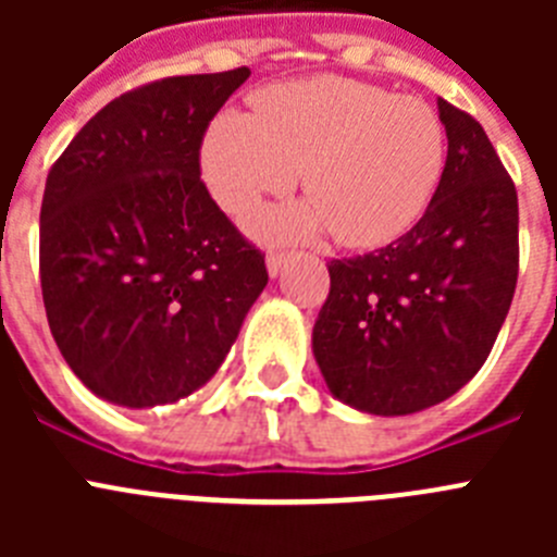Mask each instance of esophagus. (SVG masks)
I'll list each match as a JSON object with an SVG mask.
<instances>
[{
    "instance_id": "34e87169",
    "label": "esophagus",
    "mask_w": 557,
    "mask_h": 557,
    "mask_svg": "<svg viewBox=\"0 0 557 557\" xmlns=\"http://www.w3.org/2000/svg\"><path fill=\"white\" fill-rule=\"evenodd\" d=\"M289 259V253H284V250H270L268 253V273L270 275H278L282 273V268H284V262H287Z\"/></svg>"
}]
</instances>
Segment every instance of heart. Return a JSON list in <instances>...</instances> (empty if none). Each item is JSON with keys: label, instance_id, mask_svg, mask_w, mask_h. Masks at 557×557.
Masks as SVG:
<instances>
[{"label": "heart", "instance_id": "1", "mask_svg": "<svg viewBox=\"0 0 557 557\" xmlns=\"http://www.w3.org/2000/svg\"><path fill=\"white\" fill-rule=\"evenodd\" d=\"M259 113L223 111L203 141L211 195L245 211L287 191L304 170L309 203L264 209L262 234L332 225L348 245L385 243L426 209L446 164V131L430 102L348 77L284 83L259 95Z\"/></svg>", "mask_w": 557, "mask_h": 557}]
</instances>
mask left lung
<instances>
[{"mask_svg":"<svg viewBox=\"0 0 557 557\" xmlns=\"http://www.w3.org/2000/svg\"><path fill=\"white\" fill-rule=\"evenodd\" d=\"M449 152L424 218L329 262L312 351L329 391L373 416L455 396L488 359L519 278V198L471 113L437 100Z\"/></svg>","mask_w":557,"mask_h":557,"instance_id":"obj_1","label":"left lung"}]
</instances>
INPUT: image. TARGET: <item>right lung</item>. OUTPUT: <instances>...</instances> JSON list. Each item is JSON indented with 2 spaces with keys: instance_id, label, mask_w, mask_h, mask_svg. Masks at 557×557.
Wrapping results in <instances>:
<instances>
[{
  "instance_id": "1",
  "label": "right lung",
  "mask_w": 557,
  "mask_h": 557,
  "mask_svg": "<svg viewBox=\"0 0 557 557\" xmlns=\"http://www.w3.org/2000/svg\"><path fill=\"white\" fill-rule=\"evenodd\" d=\"M248 66L164 77L97 111L47 175L41 295L83 385L122 407L203 387L268 284L264 253L200 181L209 122Z\"/></svg>"
}]
</instances>
